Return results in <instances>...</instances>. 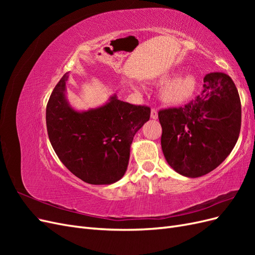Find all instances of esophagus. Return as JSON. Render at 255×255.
<instances>
[{
    "mask_svg": "<svg viewBox=\"0 0 255 255\" xmlns=\"http://www.w3.org/2000/svg\"><path fill=\"white\" fill-rule=\"evenodd\" d=\"M151 118H152V119H157V118H158L157 110H156V109H152V110H151Z\"/></svg>",
    "mask_w": 255,
    "mask_h": 255,
    "instance_id": "esophagus-1",
    "label": "esophagus"
}]
</instances>
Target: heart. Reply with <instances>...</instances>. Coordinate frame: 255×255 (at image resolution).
Returning a JSON list of instances; mask_svg holds the SVG:
<instances>
[{"mask_svg": "<svg viewBox=\"0 0 255 255\" xmlns=\"http://www.w3.org/2000/svg\"><path fill=\"white\" fill-rule=\"evenodd\" d=\"M197 88L195 75L184 74L166 83L160 90V98L167 104L179 105L194 96Z\"/></svg>", "mask_w": 255, "mask_h": 255, "instance_id": "1", "label": "heart"}]
</instances>
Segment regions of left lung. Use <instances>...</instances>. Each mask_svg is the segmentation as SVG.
<instances>
[{
	"mask_svg": "<svg viewBox=\"0 0 255 255\" xmlns=\"http://www.w3.org/2000/svg\"><path fill=\"white\" fill-rule=\"evenodd\" d=\"M203 90L183 107L158 112L161 149L167 163L184 176H202L217 168L235 146L242 104L229 75L208 73Z\"/></svg>",
	"mask_w": 255,
	"mask_h": 255,
	"instance_id": "1",
	"label": "left lung"
}]
</instances>
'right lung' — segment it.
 <instances>
[{
    "mask_svg": "<svg viewBox=\"0 0 255 255\" xmlns=\"http://www.w3.org/2000/svg\"><path fill=\"white\" fill-rule=\"evenodd\" d=\"M68 73L47 104V129L54 151L69 170L92 185H109L125 175L134 135L150 119L151 109L117 98L96 110L79 113L65 98Z\"/></svg>",
    "mask_w": 255,
    "mask_h": 255,
    "instance_id": "right-lung-1",
    "label": "right lung"
}]
</instances>
